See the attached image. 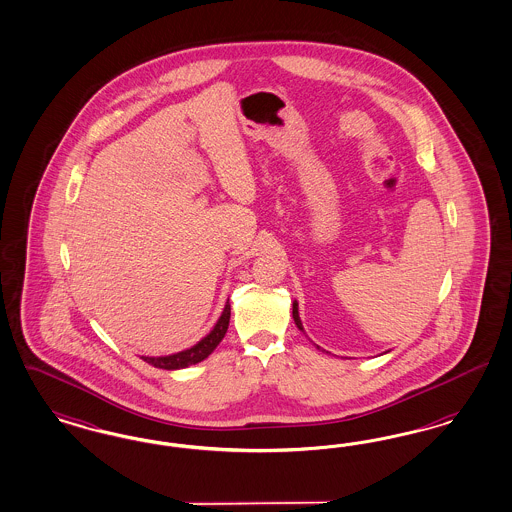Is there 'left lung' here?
<instances>
[{
	"label": "left lung",
	"mask_w": 512,
	"mask_h": 512,
	"mask_svg": "<svg viewBox=\"0 0 512 512\" xmlns=\"http://www.w3.org/2000/svg\"><path fill=\"white\" fill-rule=\"evenodd\" d=\"M292 317H294V322H296V326L302 330L303 334H305V330H303V324L302 319H300V311H298V302L294 300V303H292ZM317 349H321L319 345H317ZM324 351V349H322Z\"/></svg>",
	"instance_id": "8db88e82"
}]
</instances>
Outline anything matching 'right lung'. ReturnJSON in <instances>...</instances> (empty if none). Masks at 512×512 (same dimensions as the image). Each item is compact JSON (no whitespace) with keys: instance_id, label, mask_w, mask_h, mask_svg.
<instances>
[{"instance_id":"obj_1","label":"right lung","mask_w":512,"mask_h":512,"mask_svg":"<svg viewBox=\"0 0 512 512\" xmlns=\"http://www.w3.org/2000/svg\"><path fill=\"white\" fill-rule=\"evenodd\" d=\"M229 317H231V307H229L228 300L220 319L212 326L209 334L197 341L195 345H191L190 349H184V351H178V353H172V355H165V357H140V359L152 364L155 368H161V370H182V368H188L191 364H197V362L207 359L210 353L218 347V343L224 340V336L228 332Z\"/></svg>"}]
</instances>
